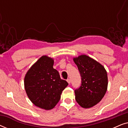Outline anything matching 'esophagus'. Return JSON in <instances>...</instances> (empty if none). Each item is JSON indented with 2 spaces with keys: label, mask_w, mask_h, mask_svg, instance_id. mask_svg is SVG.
I'll return each mask as SVG.
<instances>
[{
  "label": "esophagus",
  "mask_w": 128,
  "mask_h": 128,
  "mask_svg": "<svg viewBox=\"0 0 128 128\" xmlns=\"http://www.w3.org/2000/svg\"><path fill=\"white\" fill-rule=\"evenodd\" d=\"M67 82H68V83L70 84V78H68Z\"/></svg>",
  "instance_id": "34e87169"
}]
</instances>
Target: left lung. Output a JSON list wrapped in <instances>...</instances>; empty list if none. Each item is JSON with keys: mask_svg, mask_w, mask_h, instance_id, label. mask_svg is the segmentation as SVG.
<instances>
[{"mask_svg": "<svg viewBox=\"0 0 128 128\" xmlns=\"http://www.w3.org/2000/svg\"><path fill=\"white\" fill-rule=\"evenodd\" d=\"M79 71L82 84L74 90L75 98L83 108L92 107L104 97L108 86L107 73L97 61L85 55L73 59Z\"/></svg>", "mask_w": 128, "mask_h": 128, "instance_id": "left-lung-1", "label": "left lung"}]
</instances>
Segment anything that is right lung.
<instances>
[{"mask_svg": "<svg viewBox=\"0 0 128 128\" xmlns=\"http://www.w3.org/2000/svg\"><path fill=\"white\" fill-rule=\"evenodd\" d=\"M54 60L46 56L38 59L24 78L26 92L35 106L46 110L53 108L60 99L62 91L68 86L54 69Z\"/></svg>", "mask_w": 128, "mask_h": 128, "instance_id": "add662e5", "label": "right lung"}]
</instances>
